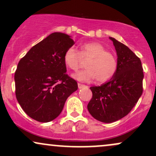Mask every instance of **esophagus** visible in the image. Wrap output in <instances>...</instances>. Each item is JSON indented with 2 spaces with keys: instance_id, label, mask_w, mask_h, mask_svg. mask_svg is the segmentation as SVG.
I'll use <instances>...</instances> for the list:
<instances>
[{
  "instance_id": "obj_1",
  "label": "esophagus",
  "mask_w": 156,
  "mask_h": 156,
  "mask_svg": "<svg viewBox=\"0 0 156 156\" xmlns=\"http://www.w3.org/2000/svg\"><path fill=\"white\" fill-rule=\"evenodd\" d=\"M78 88H79V89L83 88V87H87V86L84 85V84H82V83H78Z\"/></svg>"
}]
</instances>
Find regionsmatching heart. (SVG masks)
<instances>
[{
	"mask_svg": "<svg viewBox=\"0 0 156 156\" xmlns=\"http://www.w3.org/2000/svg\"><path fill=\"white\" fill-rule=\"evenodd\" d=\"M82 59H89L86 64L87 69L73 75L76 79L80 81L97 79L99 83H104L110 80L117 70L118 63L116 56L107 51L104 46L99 42L81 44L79 52L73 47H69L63 55L64 64L74 71L79 69Z\"/></svg>",
	"mask_w": 156,
	"mask_h": 156,
	"instance_id": "b5f03b06",
	"label": "heart"
}]
</instances>
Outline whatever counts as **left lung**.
<instances>
[{"label": "left lung", "mask_w": 156, "mask_h": 156, "mask_svg": "<svg viewBox=\"0 0 156 156\" xmlns=\"http://www.w3.org/2000/svg\"><path fill=\"white\" fill-rule=\"evenodd\" d=\"M117 55V70L108 82L90 87L92 98L87 105L97 120L111 123L129 114L143 92L144 78L140 58L124 44L112 37Z\"/></svg>", "instance_id": "8db88e82"}]
</instances>
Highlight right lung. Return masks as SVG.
Listing matches in <instances>:
<instances>
[{"label":"right lung","instance_id":"obj_1","mask_svg":"<svg viewBox=\"0 0 156 156\" xmlns=\"http://www.w3.org/2000/svg\"><path fill=\"white\" fill-rule=\"evenodd\" d=\"M74 41L55 32L32 47L20 60L15 74L19 104L32 119L48 122L62 112L67 98L78 89L66 73L63 55Z\"/></svg>","mask_w":156,"mask_h":156}]
</instances>
